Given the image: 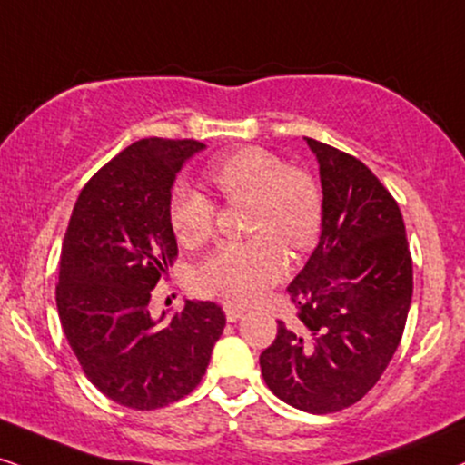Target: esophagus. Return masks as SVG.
I'll return each mask as SVG.
<instances>
[{"label": "esophagus", "instance_id": "esophagus-1", "mask_svg": "<svg viewBox=\"0 0 465 465\" xmlns=\"http://www.w3.org/2000/svg\"><path fill=\"white\" fill-rule=\"evenodd\" d=\"M242 315H244V313H242V311H240V309H233V307L225 309V317H227V322H232V324H233V322H238L240 317H242Z\"/></svg>", "mask_w": 465, "mask_h": 465}]
</instances>
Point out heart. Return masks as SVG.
Instances as JSON below:
<instances>
[{"mask_svg": "<svg viewBox=\"0 0 465 465\" xmlns=\"http://www.w3.org/2000/svg\"><path fill=\"white\" fill-rule=\"evenodd\" d=\"M203 180L225 202L249 199V232L260 236L223 244L203 262L197 287L205 296L249 307L285 274L283 246L307 249L322 223V199L315 182L301 169L283 167L272 152L240 148L205 167ZM216 205L189 184H178L169 197V223L180 244L197 249L214 232Z\"/></svg>", "mask_w": 465, "mask_h": 465, "instance_id": "b5f03b06", "label": "heart"}]
</instances>
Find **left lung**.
Returning a JSON list of instances; mask_svg holds the SVG:
<instances>
[{"mask_svg":"<svg viewBox=\"0 0 465 465\" xmlns=\"http://www.w3.org/2000/svg\"><path fill=\"white\" fill-rule=\"evenodd\" d=\"M304 141L320 164L322 233L287 287L298 322H279L260 367L281 401L331 414L361 401L397 351L412 302V257L399 205L371 169Z\"/></svg>","mask_w":465,"mask_h":465,"instance_id":"8db88e82","label":"left lung"}]
</instances>
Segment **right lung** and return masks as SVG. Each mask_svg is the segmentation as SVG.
<instances>
[{
    "label": "right lung",
    "mask_w": 465,
    "mask_h": 465,
    "mask_svg": "<svg viewBox=\"0 0 465 465\" xmlns=\"http://www.w3.org/2000/svg\"><path fill=\"white\" fill-rule=\"evenodd\" d=\"M203 143L141 139L87 182L62 244L57 313L76 361L103 395L133 410L178 401L202 381L225 328L208 301L163 324L150 298L178 242L169 223L175 173Z\"/></svg>",
    "instance_id": "add662e5"
}]
</instances>
